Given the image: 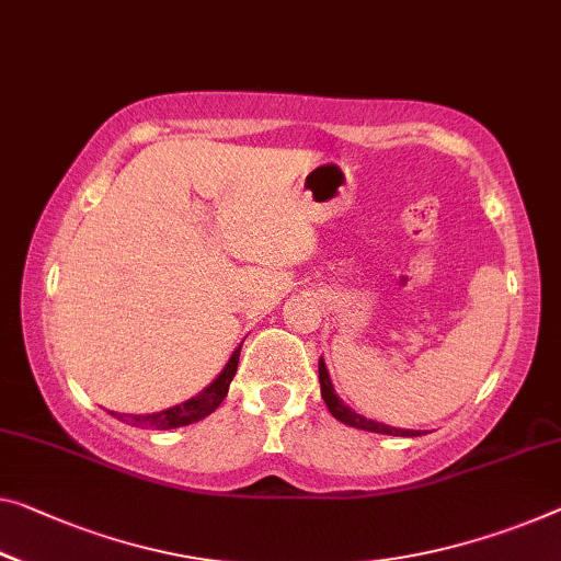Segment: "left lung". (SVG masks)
Listing matches in <instances>:
<instances>
[{
  "instance_id": "1",
  "label": "left lung",
  "mask_w": 561,
  "mask_h": 561,
  "mask_svg": "<svg viewBox=\"0 0 561 561\" xmlns=\"http://www.w3.org/2000/svg\"><path fill=\"white\" fill-rule=\"evenodd\" d=\"M318 378H321V396H323L325 407H329V411L333 413V419H339L341 424L353 426V428H364V431H370V434H386V436H419L421 434V431L393 428V426L378 424V421L364 419V416H360V413L351 411L346 403H343L339 396H335L333 383H331V378H329V370H325V364H323V358L318 360Z\"/></svg>"
}]
</instances>
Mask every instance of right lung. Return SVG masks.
<instances>
[{
  "label": "right lung",
  "mask_w": 561,
  "mask_h": 561,
  "mask_svg": "<svg viewBox=\"0 0 561 561\" xmlns=\"http://www.w3.org/2000/svg\"><path fill=\"white\" fill-rule=\"evenodd\" d=\"M238 356H240V348H236L226 368H222V374L215 378L208 389L193 396L191 401L180 403V407H172L168 411H158V413H115V416L119 421H125V424H133L140 428H158V431L178 428V426L195 424V421H203L205 416H210V413L218 409L222 399L228 396V386L238 370Z\"/></svg>",
  "instance_id": "add662e5"
}]
</instances>
